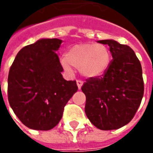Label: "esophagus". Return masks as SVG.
I'll use <instances>...</instances> for the list:
<instances>
[{"instance_id":"1","label":"esophagus","mask_w":153,"mask_h":153,"mask_svg":"<svg viewBox=\"0 0 153 153\" xmlns=\"http://www.w3.org/2000/svg\"><path fill=\"white\" fill-rule=\"evenodd\" d=\"M77 83V86H78V88L79 89H81V88H82V86H83V81H81V80H77L76 81Z\"/></svg>"}]
</instances>
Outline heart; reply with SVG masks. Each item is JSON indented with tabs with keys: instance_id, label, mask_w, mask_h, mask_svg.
<instances>
[{
	"instance_id": "heart-1",
	"label": "heart",
	"mask_w": 153,
	"mask_h": 153,
	"mask_svg": "<svg viewBox=\"0 0 153 153\" xmlns=\"http://www.w3.org/2000/svg\"><path fill=\"white\" fill-rule=\"evenodd\" d=\"M64 69L71 70V65L79 69L87 79L102 76L111 63V54L102 44L82 43L71 47L60 60Z\"/></svg>"
}]
</instances>
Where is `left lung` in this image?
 Returning <instances> with one entry per match:
<instances>
[{"label": "left lung", "instance_id": "8db88e82", "mask_svg": "<svg viewBox=\"0 0 153 153\" xmlns=\"http://www.w3.org/2000/svg\"><path fill=\"white\" fill-rule=\"evenodd\" d=\"M97 42L109 46L113 60L102 77L83 83L85 113L97 128L117 129L130 122L140 106L144 91L141 64L127 45L111 39Z\"/></svg>", "mask_w": 153, "mask_h": 153}]
</instances>
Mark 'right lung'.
<instances>
[{
    "label": "right lung",
    "instance_id": "add662e5",
    "mask_svg": "<svg viewBox=\"0 0 153 153\" xmlns=\"http://www.w3.org/2000/svg\"><path fill=\"white\" fill-rule=\"evenodd\" d=\"M62 40L42 38L19 51L10 69L8 100L27 127L49 130L62 118L64 107L76 93V81H66L58 57Z\"/></svg>",
    "mask_w": 153,
    "mask_h": 153
}]
</instances>
